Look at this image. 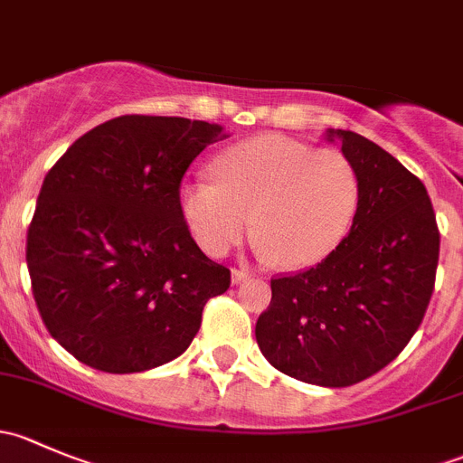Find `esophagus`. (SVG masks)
<instances>
[{
    "label": "esophagus",
    "mask_w": 463,
    "mask_h": 463,
    "mask_svg": "<svg viewBox=\"0 0 463 463\" xmlns=\"http://www.w3.org/2000/svg\"><path fill=\"white\" fill-rule=\"evenodd\" d=\"M231 275H232V282L240 284V282H244L250 273H249V269H232Z\"/></svg>",
    "instance_id": "1"
}]
</instances>
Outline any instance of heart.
Segmentation results:
<instances>
[{"label":"heart","mask_w":463,"mask_h":463,"mask_svg":"<svg viewBox=\"0 0 463 463\" xmlns=\"http://www.w3.org/2000/svg\"><path fill=\"white\" fill-rule=\"evenodd\" d=\"M214 175L181 188L185 223L214 258L255 228L279 266L309 269L338 250L361 205V175L352 158L273 134L228 147Z\"/></svg>","instance_id":"1"}]
</instances>
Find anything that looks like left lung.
I'll list each match as a JSON object with an SVG mask.
<instances>
[{
	"instance_id": "left-lung-1",
	"label": "left lung",
	"mask_w": 463,
	"mask_h": 463,
	"mask_svg": "<svg viewBox=\"0 0 463 463\" xmlns=\"http://www.w3.org/2000/svg\"><path fill=\"white\" fill-rule=\"evenodd\" d=\"M361 175L356 219L331 258L270 279L255 325L266 361L322 387L374 376L405 349L434 291L439 228L426 185L390 152L329 129Z\"/></svg>"
}]
</instances>
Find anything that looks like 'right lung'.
Wrapping results in <instances>:
<instances>
[{"label": "right lung", "mask_w": 463, "mask_h": 463, "mask_svg": "<svg viewBox=\"0 0 463 463\" xmlns=\"http://www.w3.org/2000/svg\"><path fill=\"white\" fill-rule=\"evenodd\" d=\"M219 125L129 114L78 138L44 176L26 235L37 311L71 356L109 374L175 361L231 270L181 213L190 163Z\"/></svg>", "instance_id": "add662e5"}]
</instances>
